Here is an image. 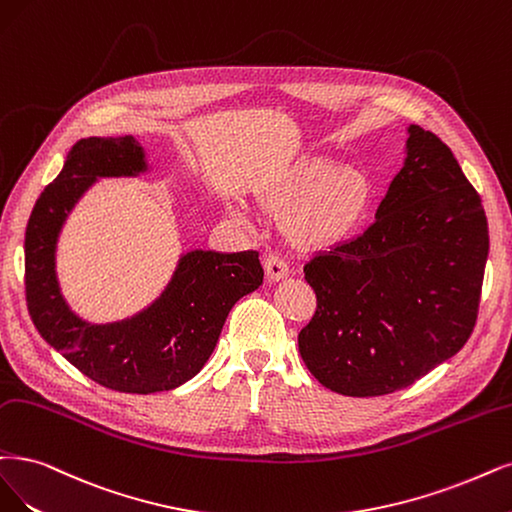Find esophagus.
<instances>
[{"mask_svg": "<svg viewBox=\"0 0 512 512\" xmlns=\"http://www.w3.org/2000/svg\"><path fill=\"white\" fill-rule=\"evenodd\" d=\"M263 268H266V274H268L270 280H282V278H287L289 272H291L289 263L276 253H270L266 257V261H263Z\"/></svg>", "mask_w": 512, "mask_h": 512, "instance_id": "34e87169", "label": "esophagus"}]
</instances>
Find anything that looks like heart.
<instances>
[{"label":"heart","instance_id":"1","mask_svg":"<svg viewBox=\"0 0 512 512\" xmlns=\"http://www.w3.org/2000/svg\"><path fill=\"white\" fill-rule=\"evenodd\" d=\"M369 185L361 170L335 166L323 156L301 158L270 192L278 208H290L287 225L301 242H329L361 215Z\"/></svg>","mask_w":512,"mask_h":512}]
</instances>
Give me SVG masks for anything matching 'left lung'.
Segmentation results:
<instances>
[{
  "label": "left lung",
  "mask_w": 512,
  "mask_h": 512,
  "mask_svg": "<svg viewBox=\"0 0 512 512\" xmlns=\"http://www.w3.org/2000/svg\"><path fill=\"white\" fill-rule=\"evenodd\" d=\"M407 132L375 221L304 266L316 312L299 352L320 384L346 396L411 386L460 352L477 323L489 253L481 198L437 135Z\"/></svg>",
  "instance_id": "obj_1"
}]
</instances>
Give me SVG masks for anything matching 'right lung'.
<instances>
[{
    "mask_svg": "<svg viewBox=\"0 0 512 512\" xmlns=\"http://www.w3.org/2000/svg\"><path fill=\"white\" fill-rule=\"evenodd\" d=\"M145 170V151L135 137L82 139L37 198L25 232V295L35 329L92 382L128 394L164 392L192 380L213 354L236 301L263 282L257 251H189L143 312L109 325L75 316L56 280L61 227L97 177Z\"/></svg>",
    "mask_w": 512,
    "mask_h": 512,
    "instance_id": "right-lung-1",
    "label": "right lung"
}]
</instances>
